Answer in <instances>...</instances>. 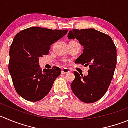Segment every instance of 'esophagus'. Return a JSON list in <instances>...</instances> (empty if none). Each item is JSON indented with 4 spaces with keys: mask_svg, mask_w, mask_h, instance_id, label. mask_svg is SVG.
<instances>
[{
    "mask_svg": "<svg viewBox=\"0 0 128 128\" xmlns=\"http://www.w3.org/2000/svg\"><path fill=\"white\" fill-rule=\"evenodd\" d=\"M70 72V70H68V68H63L62 70V71H61V73L62 74H66V73H68V72Z\"/></svg>",
    "mask_w": 128,
    "mask_h": 128,
    "instance_id": "34e87169",
    "label": "esophagus"
}]
</instances>
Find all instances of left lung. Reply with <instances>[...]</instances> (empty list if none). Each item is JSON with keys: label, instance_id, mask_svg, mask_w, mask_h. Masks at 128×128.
Listing matches in <instances>:
<instances>
[{"label": "left lung", "instance_id": "obj_1", "mask_svg": "<svg viewBox=\"0 0 128 128\" xmlns=\"http://www.w3.org/2000/svg\"><path fill=\"white\" fill-rule=\"evenodd\" d=\"M68 37L76 38L84 48L75 63L90 68L87 76L74 72L71 90L84 103L96 102L105 95L112 80L117 63L116 47L110 36L93 28L72 30Z\"/></svg>", "mask_w": 128, "mask_h": 128}]
</instances>
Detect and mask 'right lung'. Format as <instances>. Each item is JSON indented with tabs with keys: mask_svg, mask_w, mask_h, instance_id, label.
Instances as JSON below:
<instances>
[{
	"mask_svg": "<svg viewBox=\"0 0 128 128\" xmlns=\"http://www.w3.org/2000/svg\"><path fill=\"white\" fill-rule=\"evenodd\" d=\"M68 31L33 26L14 36L9 50V71L16 91L25 100H42L60 74V69L56 66L42 71L39 58L48 54L50 45L62 38Z\"/></svg>",
	"mask_w": 128,
	"mask_h": 128,
	"instance_id": "1",
	"label": "right lung"
}]
</instances>
